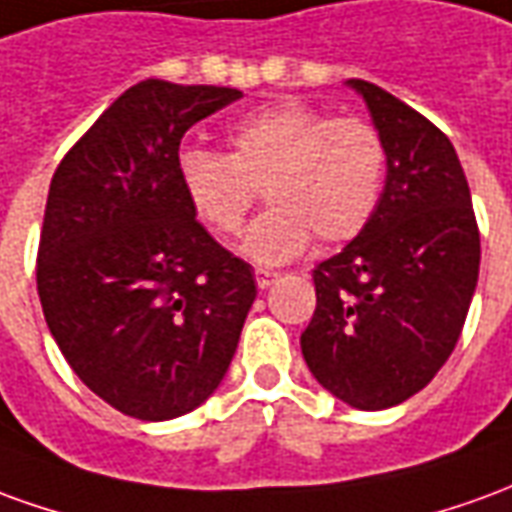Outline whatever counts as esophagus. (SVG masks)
<instances>
[{
  "label": "esophagus",
  "mask_w": 512,
  "mask_h": 512,
  "mask_svg": "<svg viewBox=\"0 0 512 512\" xmlns=\"http://www.w3.org/2000/svg\"><path fill=\"white\" fill-rule=\"evenodd\" d=\"M275 281H278V273H273V270H256V284H259V289H267Z\"/></svg>",
  "instance_id": "obj_1"
}]
</instances>
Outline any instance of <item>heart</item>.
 I'll return each instance as SVG.
<instances>
[{"label":"heart","instance_id":"obj_1","mask_svg":"<svg viewBox=\"0 0 512 512\" xmlns=\"http://www.w3.org/2000/svg\"><path fill=\"white\" fill-rule=\"evenodd\" d=\"M228 154L201 146L179 151V181L192 212L217 237L242 231L259 190L270 201L242 242L256 264L300 256L311 234L342 245L378 212L389 176V146L358 115L333 118L300 99L242 115L226 129Z\"/></svg>","mask_w":512,"mask_h":512}]
</instances>
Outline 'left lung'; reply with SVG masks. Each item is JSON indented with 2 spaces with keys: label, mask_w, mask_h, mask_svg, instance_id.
I'll use <instances>...</instances> for the list:
<instances>
[{
  "label": "left lung",
  "mask_w": 512,
  "mask_h": 512,
  "mask_svg": "<svg viewBox=\"0 0 512 512\" xmlns=\"http://www.w3.org/2000/svg\"><path fill=\"white\" fill-rule=\"evenodd\" d=\"M389 146L372 223L314 267L317 308L300 336L311 375L361 411L422 391L447 364L480 273V228L449 137L422 112L350 79Z\"/></svg>",
  "instance_id": "left-lung-1"
}]
</instances>
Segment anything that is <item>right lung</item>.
I'll return each instance as SVG.
<instances>
[{
    "label": "right lung",
    "mask_w": 512,
    "mask_h": 512,
    "mask_svg": "<svg viewBox=\"0 0 512 512\" xmlns=\"http://www.w3.org/2000/svg\"><path fill=\"white\" fill-rule=\"evenodd\" d=\"M237 99L137 82L52 176L35 264L43 317L76 378L143 422L176 419L220 386L256 300L250 264L195 220L179 181L184 132Z\"/></svg>",
    "instance_id": "add662e5"
}]
</instances>
